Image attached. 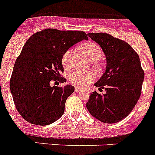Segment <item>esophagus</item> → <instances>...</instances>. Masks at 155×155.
Returning a JSON list of instances; mask_svg holds the SVG:
<instances>
[{"label":"esophagus","instance_id":"esophagus-1","mask_svg":"<svg viewBox=\"0 0 155 155\" xmlns=\"http://www.w3.org/2000/svg\"><path fill=\"white\" fill-rule=\"evenodd\" d=\"M81 91V88H79V87H75V91H76V92H80Z\"/></svg>","mask_w":155,"mask_h":155}]
</instances>
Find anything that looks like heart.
Wrapping results in <instances>:
<instances>
[{"mask_svg": "<svg viewBox=\"0 0 155 155\" xmlns=\"http://www.w3.org/2000/svg\"><path fill=\"white\" fill-rule=\"evenodd\" d=\"M80 50L84 55L92 61V67L97 70L102 69V64L100 59L102 57V50L96 42L93 41H87L80 46ZM71 50H68L64 53L61 57V64L65 70L71 68ZM68 80L71 84L77 87H83L90 84L94 80V75L91 72L75 71L70 74Z\"/></svg>", "mask_w": 155, "mask_h": 155, "instance_id": "heart-1", "label": "heart"}]
</instances>
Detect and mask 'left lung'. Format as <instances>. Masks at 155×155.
I'll use <instances>...</instances> for the list:
<instances>
[{"instance_id": "obj_1", "label": "left lung", "mask_w": 155, "mask_h": 155, "mask_svg": "<svg viewBox=\"0 0 155 155\" xmlns=\"http://www.w3.org/2000/svg\"><path fill=\"white\" fill-rule=\"evenodd\" d=\"M100 45L106 57V71L94 85L106 91H94L86 106L94 118L105 124H115L126 118L140 97L144 78L140 57L130 45L104 32L88 33Z\"/></svg>"}]
</instances>
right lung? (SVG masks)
Returning <instances> with one entry per match:
<instances>
[{
    "label": "right lung",
    "instance_id": "add662e5",
    "mask_svg": "<svg viewBox=\"0 0 155 155\" xmlns=\"http://www.w3.org/2000/svg\"><path fill=\"white\" fill-rule=\"evenodd\" d=\"M88 38L82 31L46 28L30 36L16 59L10 80L14 103L24 120L46 126L61 118L71 85L50 86L52 81H66L61 57L77 42Z\"/></svg>",
    "mask_w": 155,
    "mask_h": 155
}]
</instances>
